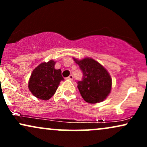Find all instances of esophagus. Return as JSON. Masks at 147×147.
I'll list each match as a JSON object with an SVG mask.
<instances>
[{
    "label": "esophagus",
    "instance_id": "1",
    "mask_svg": "<svg viewBox=\"0 0 147 147\" xmlns=\"http://www.w3.org/2000/svg\"><path fill=\"white\" fill-rule=\"evenodd\" d=\"M66 79H69V80H72L73 79V75H70L68 77H67Z\"/></svg>",
    "mask_w": 147,
    "mask_h": 147
}]
</instances>
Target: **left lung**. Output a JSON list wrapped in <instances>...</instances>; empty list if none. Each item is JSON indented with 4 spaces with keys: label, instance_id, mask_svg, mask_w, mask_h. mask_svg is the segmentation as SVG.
I'll return each mask as SVG.
<instances>
[{
    "label": "left lung",
    "instance_id": "obj_1",
    "mask_svg": "<svg viewBox=\"0 0 147 147\" xmlns=\"http://www.w3.org/2000/svg\"><path fill=\"white\" fill-rule=\"evenodd\" d=\"M74 61L83 72L82 80L77 82L83 99L90 104L104 101L110 93L112 86V79L107 70L93 59L74 58Z\"/></svg>",
    "mask_w": 147,
    "mask_h": 147
}]
</instances>
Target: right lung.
Returning a JSON list of instances; mask_svg holds the SVG:
<instances>
[{"label":"right lung","mask_w":147,"mask_h":147,"mask_svg":"<svg viewBox=\"0 0 147 147\" xmlns=\"http://www.w3.org/2000/svg\"><path fill=\"white\" fill-rule=\"evenodd\" d=\"M53 60L38 65L33 70L28 82V88L34 97L48 100L55 93L61 81L63 80L60 69L55 68Z\"/></svg>","instance_id":"obj_1"}]
</instances>
